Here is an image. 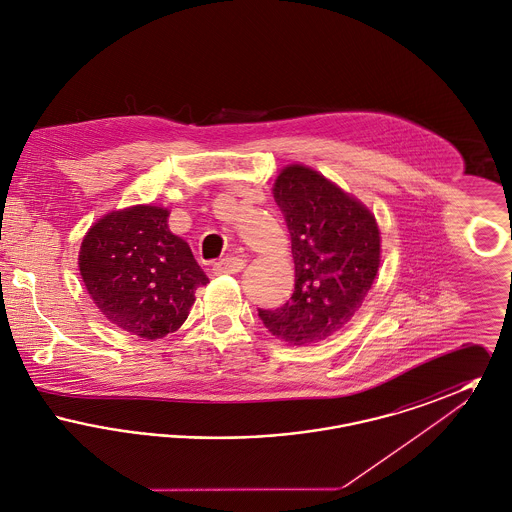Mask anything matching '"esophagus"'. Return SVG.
I'll list each match as a JSON object with an SVG mask.
<instances>
[{"instance_id": "1", "label": "esophagus", "mask_w": 512, "mask_h": 512, "mask_svg": "<svg viewBox=\"0 0 512 512\" xmlns=\"http://www.w3.org/2000/svg\"><path fill=\"white\" fill-rule=\"evenodd\" d=\"M245 268L244 259L240 257H226V259H220L219 263H215V274H238Z\"/></svg>"}]
</instances>
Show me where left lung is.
I'll return each instance as SVG.
<instances>
[{"label":"left lung","mask_w":512,"mask_h":512,"mask_svg":"<svg viewBox=\"0 0 512 512\" xmlns=\"http://www.w3.org/2000/svg\"><path fill=\"white\" fill-rule=\"evenodd\" d=\"M272 194L292 236L295 290L259 318L290 345L326 340L359 311L376 278L378 224L361 201L303 165L280 172Z\"/></svg>","instance_id":"1"}]
</instances>
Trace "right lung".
I'll return each instance as SVG.
<instances>
[{"label":"right lung","mask_w":512,"mask_h":512,"mask_svg":"<svg viewBox=\"0 0 512 512\" xmlns=\"http://www.w3.org/2000/svg\"><path fill=\"white\" fill-rule=\"evenodd\" d=\"M169 211L136 205L99 219L78 255L84 286L122 330L159 340L176 332L209 278L190 245L169 230Z\"/></svg>","instance_id":"obj_1"}]
</instances>
